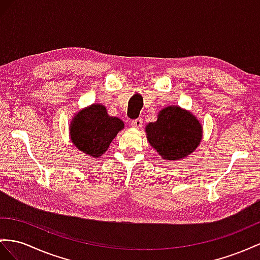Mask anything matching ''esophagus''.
Instances as JSON below:
<instances>
[{
    "label": "esophagus",
    "mask_w": 260,
    "mask_h": 260,
    "mask_svg": "<svg viewBox=\"0 0 260 260\" xmlns=\"http://www.w3.org/2000/svg\"><path fill=\"white\" fill-rule=\"evenodd\" d=\"M132 127H135V128H138V127H141V126L143 125V119L139 117V118H136V119H134V121H132Z\"/></svg>",
    "instance_id": "esophagus-1"
}]
</instances>
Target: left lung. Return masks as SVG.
<instances>
[{"label":"left lung","instance_id":"obj_1","mask_svg":"<svg viewBox=\"0 0 260 260\" xmlns=\"http://www.w3.org/2000/svg\"><path fill=\"white\" fill-rule=\"evenodd\" d=\"M147 141L165 160H179L189 156L202 139V125L190 112L179 106H167L157 121L146 126Z\"/></svg>","mask_w":260,"mask_h":260}]
</instances>
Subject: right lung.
Here are the masks:
<instances>
[{"instance_id":"add662e5","label":"right lung","mask_w":260,"mask_h":260,"mask_svg":"<svg viewBox=\"0 0 260 260\" xmlns=\"http://www.w3.org/2000/svg\"><path fill=\"white\" fill-rule=\"evenodd\" d=\"M124 123L110 116L102 104H92L78 112L70 124L71 142L84 154L99 158L108 150L111 142Z\"/></svg>"}]
</instances>
